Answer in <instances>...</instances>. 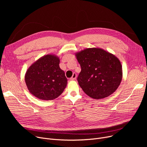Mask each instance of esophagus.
<instances>
[{
	"mask_svg": "<svg viewBox=\"0 0 147 147\" xmlns=\"http://www.w3.org/2000/svg\"><path fill=\"white\" fill-rule=\"evenodd\" d=\"M77 78V74L75 73H73V76H72V77L71 78H70V80H75L76 79V78Z\"/></svg>",
	"mask_w": 147,
	"mask_h": 147,
	"instance_id": "34e87169",
	"label": "esophagus"
}]
</instances>
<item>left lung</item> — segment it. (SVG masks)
I'll return each mask as SVG.
<instances>
[{
	"label": "left lung",
	"mask_w": 147,
	"mask_h": 147,
	"mask_svg": "<svg viewBox=\"0 0 147 147\" xmlns=\"http://www.w3.org/2000/svg\"><path fill=\"white\" fill-rule=\"evenodd\" d=\"M75 55L81 67L78 81L87 95L102 99L117 90L123 77L122 66L117 57L99 48L84 49Z\"/></svg>",
	"instance_id": "8db88e82"
}]
</instances>
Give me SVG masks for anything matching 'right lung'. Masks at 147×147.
<instances>
[{
	"instance_id": "1",
	"label": "right lung",
	"mask_w": 147,
	"mask_h": 147,
	"mask_svg": "<svg viewBox=\"0 0 147 147\" xmlns=\"http://www.w3.org/2000/svg\"><path fill=\"white\" fill-rule=\"evenodd\" d=\"M59 58L48 54L36 61L25 74L29 92L42 100H53L58 97L67 86L65 73L59 67Z\"/></svg>"
}]
</instances>
